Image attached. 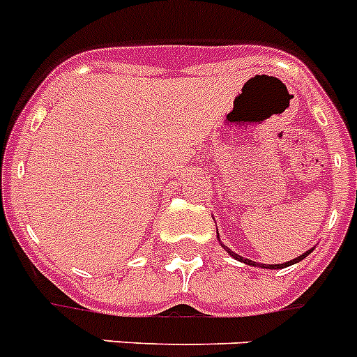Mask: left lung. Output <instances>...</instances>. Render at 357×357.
Listing matches in <instances>:
<instances>
[{"instance_id":"8db88e82","label":"left lung","mask_w":357,"mask_h":357,"mask_svg":"<svg viewBox=\"0 0 357 357\" xmlns=\"http://www.w3.org/2000/svg\"><path fill=\"white\" fill-rule=\"evenodd\" d=\"M227 248V247H225ZM227 250H229V248H227ZM230 252V250H229ZM308 254H310V250H308V252H305V254H301V256L299 257H296V259H292V261H289V263H281V265H259V266H263V268H283V266H289V265H294V263H298V261H301V259H303V257H307ZM230 256H234L236 259H239V261H243V263H247V265H256V263L254 261H250V259H245V257H241V256H238V254H234V252H230Z\"/></svg>"}]
</instances>
